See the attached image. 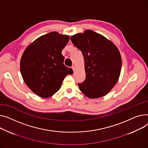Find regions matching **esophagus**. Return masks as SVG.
<instances>
[{"mask_svg": "<svg viewBox=\"0 0 148 148\" xmlns=\"http://www.w3.org/2000/svg\"><path fill=\"white\" fill-rule=\"evenodd\" d=\"M72 69H73V72H75V66H73L72 67Z\"/></svg>", "mask_w": 148, "mask_h": 148, "instance_id": "esophagus-1", "label": "esophagus"}]
</instances>
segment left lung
Masks as SVG:
<instances>
[{"instance_id":"8db88e82","label":"left lung","mask_w":148,"mask_h":148,"mask_svg":"<svg viewBox=\"0 0 148 148\" xmlns=\"http://www.w3.org/2000/svg\"><path fill=\"white\" fill-rule=\"evenodd\" d=\"M71 40L84 58L86 78L78 84L80 90L90 99L106 95L120 75L122 60L118 49L112 41L91 30L77 33Z\"/></svg>"}]
</instances>
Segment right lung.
Instances as JSON below:
<instances>
[{
  "label": "right lung",
  "instance_id": "add662e5",
  "mask_svg": "<svg viewBox=\"0 0 148 148\" xmlns=\"http://www.w3.org/2000/svg\"><path fill=\"white\" fill-rule=\"evenodd\" d=\"M69 40L68 35L50 32L36 39L24 51L20 61L23 80L29 88L43 98L51 97L61 88L72 68L64 65L62 51Z\"/></svg>",
  "mask_w": 148,
  "mask_h": 148
}]
</instances>
